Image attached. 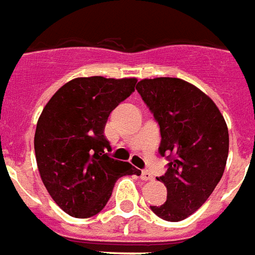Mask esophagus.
Listing matches in <instances>:
<instances>
[{"mask_svg":"<svg viewBox=\"0 0 255 255\" xmlns=\"http://www.w3.org/2000/svg\"><path fill=\"white\" fill-rule=\"evenodd\" d=\"M140 179L143 180V182H148V180H152V175L149 174L148 171H141Z\"/></svg>","mask_w":255,"mask_h":255,"instance_id":"obj_1","label":"esophagus"}]
</instances>
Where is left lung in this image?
Masks as SVG:
<instances>
[{
	"instance_id": "1",
	"label": "left lung",
	"mask_w": 255,
	"mask_h": 255,
	"mask_svg": "<svg viewBox=\"0 0 255 255\" xmlns=\"http://www.w3.org/2000/svg\"><path fill=\"white\" fill-rule=\"evenodd\" d=\"M136 89L160 127L159 152L170 160L158 178L167 187V201L151 210L164 221L179 222L207 201L222 178L227 124L215 103L182 79H144Z\"/></svg>"
}]
</instances>
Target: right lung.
Returning <instances> with one entry per match:
<instances>
[{
    "label": "right lung",
    "mask_w": 255,
    "mask_h": 255,
    "mask_svg": "<svg viewBox=\"0 0 255 255\" xmlns=\"http://www.w3.org/2000/svg\"><path fill=\"white\" fill-rule=\"evenodd\" d=\"M136 81L77 77L50 97L38 118L34 133L38 172L52 199L71 217L96 215L120 176L141 174L104 152L110 149L104 136L108 116L135 91Z\"/></svg>",
    "instance_id": "add662e5"
}]
</instances>
